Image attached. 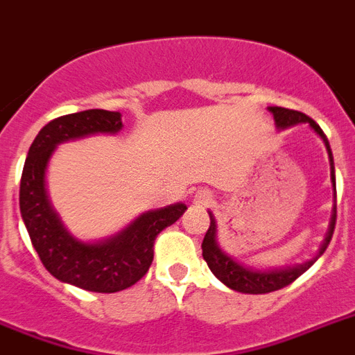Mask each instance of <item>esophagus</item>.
<instances>
[{
  "label": "esophagus",
  "mask_w": 355,
  "mask_h": 355,
  "mask_svg": "<svg viewBox=\"0 0 355 355\" xmlns=\"http://www.w3.org/2000/svg\"><path fill=\"white\" fill-rule=\"evenodd\" d=\"M213 200V196H211L209 191H198L193 198V204L195 205H207L209 202Z\"/></svg>",
  "instance_id": "obj_1"
}]
</instances>
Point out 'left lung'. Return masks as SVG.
<instances>
[{"label": "left lung", "instance_id": "1", "mask_svg": "<svg viewBox=\"0 0 355 355\" xmlns=\"http://www.w3.org/2000/svg\"><path fill=\"white\" fill-rule=\"evenodd\" d=\"M269 112L274 115V121H276V126L278 128H288L294 126V124H300V122H309L311 128L314 130L318 135L323 139L324 146H327V151H329L330 159V177H332V184H334V195H336V173H334V159H332V150H330L329 139L323 133L318 124L312 121L309 115L302 112H296V110L282 108V106H270ZM209 229L204 236V242H202V256L204 260L209 265L211 272L216 276V278L222 282V284L227 285L229 288L238 291V293L245 294H267L272 293V291H278V288H284L287 285H291L294 279H297L305 272L312 263H314L318 258L324 252V249L329 247L330 240H332V234H334L336 229V218H338V211H336L334 204V214H332V222H330L329 234L324 238L323 245L320 249V254L315 256L314 260L306 261L303 265H296V267H288V269H278V270H254L249 269V267H243L238 261H234L231 256H227L222 251L216 243V223H214L213 214L209 213Z\"/></svg>", "mask_w": 355, "mask_h": 355}]
</instances>
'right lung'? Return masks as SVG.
I'll return each instance as SVG.
<instances>
[{"instance_id":"add662e5","label":"right lung","mask_w":355,"mask_h":355,"mask_svg":"<svg viewBox=\"0 0 355 355\" xmlns=\"http://www.w3.org/2000/svg\"><path fill=\"white\" fill-rule=\"evenodd\" d=\"M121 128V113L108 110L53 119L32 142L21 175V216L41 263L64 284L90 293H119L135 285L153 261L155 238L187 209L184 204H175L144 213L121 234L99 243L79 242L62 227L44 189V171L53 148L92 133H117Z\"/></svg>"}]
</instances>
